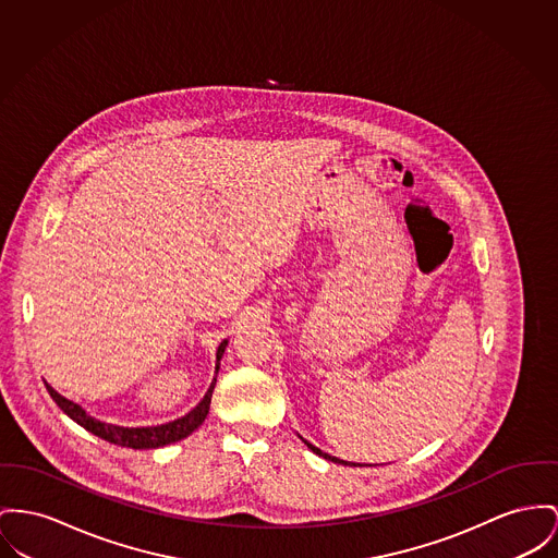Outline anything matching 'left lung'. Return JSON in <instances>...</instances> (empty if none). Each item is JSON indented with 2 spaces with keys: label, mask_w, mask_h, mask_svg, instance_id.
I'll list each match as a JSON object with an SVG mask.
<instances>
[{
  "label": "left lung",
  "mask_w": 558,
  "mask_h": 558,
  "mask_svg": "<svg viewBox=\"0 0 558 558\" xmlns=\"http://www.w3.org/2000/svg\"><path fill=\"white\" fill-rule=\"evenodd\" d=\"M302 442H304V445L308 446V448H311V450H313V452H317V454H319V457H324V459H328V461H335V463H344V465H355V463H349V461H340V459H336V457H332V454H326V452H322V450H319V448H317V446L308 445V442H306V440H304V438H302Z\"/></svg>",
  "instance_id": "obj_1"
}]
</instances>
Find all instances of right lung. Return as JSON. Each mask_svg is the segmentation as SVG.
<instances>
[{
  "mask_svg": "<svg viewBox=\"0 0 558 558\" xmlns=\"http://www.w3.org/2000/svg\"><path fill=\"white\" fill-rule=\"evenodd\" d=\"M226 340L218 347V362L222 357ZM216 380L211 383V387L207 389L205 398L198 402L196 409L190 410L186 416L165 423V425H156V427H118V425H108V423H99L93 416H88L84 410L80 409L74 402L65 400L63 396H59L50 385H46L50 398L57 402V407L63 410L70 418H74L77 425H82L86 432L95 434L97 438L110 442V445L126 446V448H158V446L171 445L178 442L182 438L190 436L207 416L209 404H211V393H214Z\"/></svg>",
  "mask_w": 558,
  "mask_h": 558,
  "instance_id": "obj_1",
  "label": "right lung"
}]
</instances>
